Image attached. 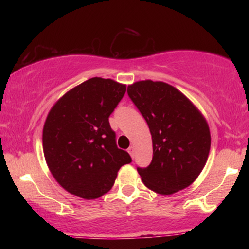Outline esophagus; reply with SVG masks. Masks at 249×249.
Wrapping results in <instances>:
<instances>
[{"label":"esophagus","instance_id":"34e87169","mask_svg":"<svg viewBox=\"0 0 249 249\" xmlns=\"http://www.w3.org/2000/svg\"><path fill=\"white\" fill-rule=\"evenodd\" d=\"M128 153H129V155H130V157L134 158V154H135L134 147H129V148H128Z\"/></svg>","mask_w":249,"mask_h":249}]
</instances>
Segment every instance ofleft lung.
Segmentation results:
<instances>
[{
    "mask_svg": "<svg viewBox=\"0 0 249 249\" xmlns=\"http://www.w3.org/2000/svg\"><path fill=\"white\" fill-rule=\"evenodd\" d=\"M127 93L153 140V160L137 167L142 182L160 195L189 187L208 160L211 135L205 119L187 96L165 82H135Z\"/></svg>",
    "mask_w": 249,
    "mask_h": 249,
    "instance_id": "left-lung-1",
    "label": "left lung"
}]
</instances>
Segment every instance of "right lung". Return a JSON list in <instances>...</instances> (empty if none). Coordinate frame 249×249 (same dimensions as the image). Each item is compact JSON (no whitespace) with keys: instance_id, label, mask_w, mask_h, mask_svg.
I'll return each instance as SVG.
<instances>
[{"instance_id":"right-lung-1","label":"right lung","mask_w":249,"mask_h":249,"mask_svg":"<svg viewBox=\"0 0 249 249\" xmlns=\"http://www.w3.org/2000/svg\"><path fill=\"white\" fill-rule=\"evenodd\" d=\"M126 92L111 79L91 78L62 96L50 109L43 130L46 162L62 188L83 199L111 190L117 171L132 162L116 145L108 117Z\"/></svg>"}]
</instances>
